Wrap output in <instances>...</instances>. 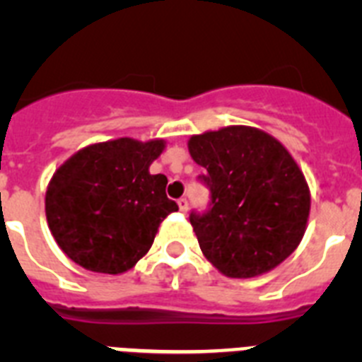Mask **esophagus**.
Masks as SVG:
<instances>
[{"instance_id":"obj_1","label":"esophagus","mask_w":362,"mask_h":362,"mask_svg":"<svg viewBox=\"0 0 362 362\" xmlns=\"http://www.w3.org/2000/svg\"><path fill=\"white\" fill-rule=\"evenodd\" d=\"M177 204H179V210H181V212H187L188 210V201H187V197H181V199L177 201Z\"/></svg>"}]
</instances>
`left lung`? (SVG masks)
<instances>
[{"label": "left lung", "mask_w": 362, "mask_h": 362, "mask_svg": "<svg viewBox=\"0 0 362 362\" xmlns=\"http://www.w3.org/2000/svg\"><path fill=\"white\" fill-rule=\"evenodd\" d=\"M192 159L206 168V214H190L201 252L226 277L261 276L288 257L306 232L310 188L276 137L245 124L188 139Z\"/></svg>", "instance_id": "8db88e82"}]
</instances>
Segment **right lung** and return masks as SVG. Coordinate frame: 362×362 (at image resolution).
Masks as SVG:
<instances>
[{
  "mask_svg": "<svg viewBox=\"0 0 362 362\" xmlns=\"http://www.w3.org/2000/svg\"><path fill=\"white\" fill-rule=\"evenodd\" d=\"M165 139L119 137L70 156L50 179L47 223L57 246L85 270L123 274L150 250L161 221L177 210L168 179L150 174Z\"/></svg>",
  "mask_w": 362,
  "mask_h": 362,
  "instance_id": "1",
  "label": "right lung"
}]
</instances>
